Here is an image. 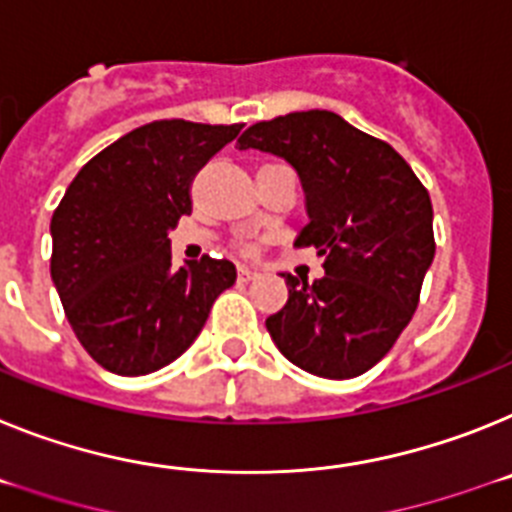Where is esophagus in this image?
Segmentation results:
<instances>
[{
	"mask_svg": "<svg viewBox=\"0 0 512 512\" xmlns=\"http://www.w3.org/2000/svg\"><path fill=\"white\" fill-rule=\"evenodd\" d=\"M237 275H239V281L242 283H247V281H252V278H257V270H252V268H239L237 270Z\"/></svg>",
	"mask_w": 512,
	"mask_h": 512,
	"instance_id": "obj_1",
	"label": "esophagus"
}]
</instances>
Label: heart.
Wrapping results in <instances>:
<instances>
[{"label":"heart","mask_w":512,"mask_h":512,"mask_svg":"<svg viewBox=\"0 0 512 512\" xmlns=\"http://www.w3.org/2000/svg\"><path fill=\"white\" fill-rule=\"evenodd\" d=\"M242 252H247V255H252V252H255V247H252V244H242Z\"/></svg>","instance_id":"b5f03b06"}]
</instances>
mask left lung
I'll use <instances>...</instances> for the list:
<instances>
[{"label":"left lung","instance_id":"obj_1","mask_svg":"<svg viewBox=\"0 0 512 512\" xmlns=\"http://www.w3.org/2000/svg\"><path fill=\"white\" fill-rule=\"evenodd\" d=\"M237 146L299 172L309 221L293 244L324 260L314 283L283 273L288 301L265 319L270 337L314 376H361L389 353L420 301L435 255L428 190L386 141L330 110L255 123Z\"/></svg>","mask_w":512,"mask_h":512}]
</instances>
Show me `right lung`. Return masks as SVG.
I'll list each match as a JSON object with an SVG mask.
<instances>
[{
  "label": "right lung",
  "mask_w": 512,
  "mask_h": 512,
  "mask_svg": "<svg viewBox=\"0 0 512 512\" xmlns=\"http://www.w3.org/2000/svg\"><path fill=\"white\" fill-rule=\"evenodd\" d=\"M239 131L180 118L133 128L84 164L53 211V286L105 371L144 376L180 358L237 281L229 260L208 255L172 268L167 231L193 211L198 170Z\"/></svg>",
  "instance_id": "add662e5"
}]
</instances>
